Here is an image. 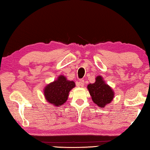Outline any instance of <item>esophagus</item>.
<instances>
[{
    "instance_id": "obj_1",
    "label": "esophagus",
    "mask_w": 150,
    "mask_h": 150,
    "mask_svg": "<svg viewBox=\"0 0 150 150\" xmlns=\"http://www.w3.org/2000/svg\"><path fill=\"white\" fill-rule=\"evenodd\" d=\"M79 86H80L83 87L84 86V80H80V81H79Z\"/></svg>"
}]
</instances>
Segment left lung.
Returning a JSON list of instances; mask_svg holds the SVG:
<instances>
[{
    "label": "left lung",
    "mask_w": 150,
    "mask_h": 150,
    "mask_svg": "<svg viewBox=\"0 0 150 150\" xmlns=\"http://www.w3.org/2000/svg\"><path fill=\"white\" fill-rule=\"evenodd\" d=\"M88 89L92 100L100 108H104L110 103L114 97L113 91L109 86L105 84L101 76L96 77L95 83L88 84Z\"/></svg>",
    "instance_id": "8db88e82"
}]
</instances>
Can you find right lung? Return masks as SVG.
<instances>
[{
	"label": "right lung",
	"mask_w": 150,
	"mask_h": 150,
	"mask_svg": "<svg viewBox=\"0 0 150 150\" xmlns=\"http://www.w3.org/2000/svg\"><path fill=\"white\" fill-rule=\"evenodd\" d=\"M75 86L73 81L66 80L63 75L59 76L57 80L48 84L44 89L46 100L54 106H61L68 99L69 91Z\"/></svg>",
	"instance_id": "right-lung-1"
}]
</instances>
